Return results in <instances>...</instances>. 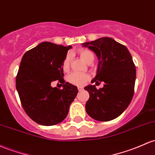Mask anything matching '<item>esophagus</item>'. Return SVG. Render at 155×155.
<instances>
[{
    "label": "esophagus",
    "instance_id": "esophagus-1",
    "mask_svg": "<svg viewBox=\"0 0 155 155\" xmlns=\"http://www.w3.org/2000/svg\"><path fill=\"white\" fill-rule=\"evenodd\" d=\"M78 90H79V91H82L83 87H81V86H79V87H78Z\"/></svg>",
    "mask_w": 155,
    "mask_h": 155
}]
</instances>
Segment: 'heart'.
Returning <instances> with one entry per match:
<instances>
[{"label":"heart","mask_w":155,"mask_h":155,"mask_svg":"<svg viewBox=\"0 0 155 155\" xmlns=\"http://www.w3.org/2000/svg\"><path fill=\"white\" fill-rule=\"evenodd\" d=\"M79 55L81 59L85 61L87 63L94 59V55L93 52L88 50H82L79 52ZM70 61H71V55L68 54L62 62V69L67 71L69 68ZM90 76L87 74H80V73L73 72L68 76V81L72 84L76 85H83L89 80Z\"/></svg>","instance_id":"b5f03b06"}]
</instances>
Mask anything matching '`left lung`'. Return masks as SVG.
Masks as SVG:
<instances>
[{
  "instance_id": "8db88e82",
  "label": "left lung",
  "mask_w": 155,
  "mask_h": 155,
  "mask_svg": "<svg viewBox=\"0 0 155 155\" xmlns=\"http://www.w3.org/2000/svg\"><path fill=\"white\" fill-rule=\"evenodd\" d=\"M82 45L94 51L98 59L96 76L91 82H104L99 90L96 85L84 87L90 94L85 105L87 113L98 121L113 120L128 107L133 97L136 68L132 56L125 45L110 37H101Z\"/></svg>"
}]
</instances>
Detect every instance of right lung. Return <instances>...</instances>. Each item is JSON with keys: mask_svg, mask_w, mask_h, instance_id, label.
I'll list each match as a JSON object with an SVG mask.
<instances>
[{"mask_svg": "<svg viewBox=\"0 0 155 155\" xmlns=\"http://www.w3.org/2000/svg\"><path fill=\"white\" fill-rule=\"evenodd\" d=\"M71 48L43 42L25 52L21 59L16 89L25 112L39 124L62 122L79 92L63 79L62 62ZM56 80L63 84L62 90L50 85Z\"/></svg>", "mask_w": 155, "mask_h": 155, "instance_id": "obj_1", "label": "right lung"}]
</instances>
